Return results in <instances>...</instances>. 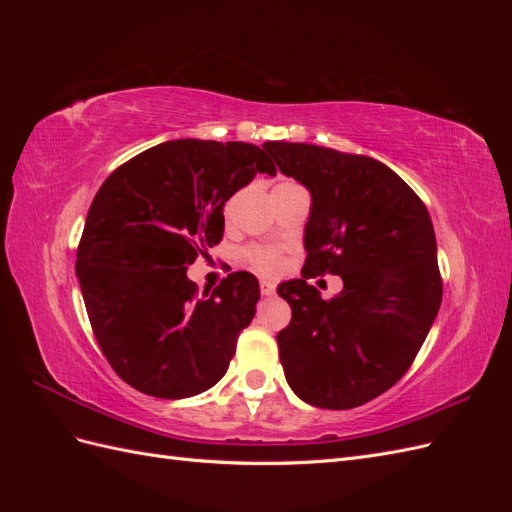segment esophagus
Masks as SVG:
<instances>
[{"label":"esophagus","instance_id":"obj_1","mask_svg":"<svg viewBox=\"0 0 512 512\" xmlns=\"http://www.w3.org/2000/svg\"><path fill=\"white\" fill-rule=\"evenodd\" d=\"M260 292L265 294V297H271V294H275V286L269 280H262L260 282Z\"/></svg>","mask_w":512,"mask_h":512}]
</instances>
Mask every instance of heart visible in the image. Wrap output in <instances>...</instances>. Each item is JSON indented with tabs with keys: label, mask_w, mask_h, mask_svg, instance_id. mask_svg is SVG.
Returning a JSON list of instances; mask_svg holds the SVG:
<instances>
[{
	"label": "heart",
	"mask_w": 512,
	"mask_h": 512,
	"mask_svg": "<svg viewBox=\"0 0 512 512\" xmlns=\"http://www.w3.org/2000/svg\"><path fill=\"white\" fill-rule=\"evenodd\" d=\"M245 260L260 275H277L284 269V256L275 247H252L245 252Z\"/></svg>",
	"instance_id": "b5f03b06"
}]
</instances>
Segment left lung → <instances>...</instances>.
<instances>
[{"mask_svg": "<svg viewBox=\"0 0 512 512\" xmlns=\"http://www.w3.org/2000/svg\"><path fill=\"white\" fill-rule=\"evenodd\" d=\"M262 147L312 196L303 277L277 286L292 309L277 333L286 382L309 406H363L406 374L440 309L429 211L374 158L307 143ZM324 272L345 280L331 302L306 284Z\"/></svg>", "mask_w": 512, "mask_h": 512, "instance_id": "8db88e82", "label": "left lung"}]
</instances>
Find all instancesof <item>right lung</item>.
Here are the masks:
<instances>
[{"mask_svg": "<svg viewBox=\"0 0 512 512\" xmlns=\"http://www.w3.org/2000/svg\"><path fill=\"white\" fill-rule=\"evenodd\" d=\"M258 173L275 166L256 145L179 138L138 153L98 190L76 277L104 356L136 391L183 399L226 374L258 280L237 271L198 297L188 267L222 241L226 200Z\"/></svg>", "mask_w": 512, "mask_h": 512, "instance_id": "right-lung-1", "label": "right lung"}]
</instances>
